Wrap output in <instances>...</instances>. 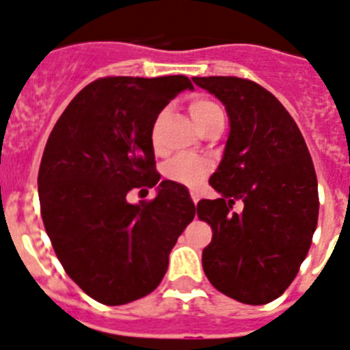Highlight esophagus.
<instances>
[{"label": "esophagus", "mask_w": 350, "mask_h": 350, "mask_svg": "<svg viewBox=\"0 0 350 350\" xmlns=\"http://www.w3.org/2000/svg\"><path fill=\"white\" fill-rule=\"evenodd\" d=\"M190 196H192L193 204H198V202H199V193L196 192V190H190Z\"/></svg>", "instance_id": "1"}]
</instances>
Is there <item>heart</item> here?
Returning a JSON list of instances; mask_svg holds the SVG:
<instances>
[{
  "label": "heart",
  "mask_w": 350,
  "mask_h": 350,
  "mask_svg": "<svg viewBox=\"0 0 350 350\" xmlns=\"http://www.w3.org/2000/svg\"><path fill=\"white\" fill-rule=\"evenodd\" d=\"M189 111L190 116H192L193 122L198 124L199 130H202L204 126H208L213 120L224 119V111L222 108L217 105L213 99L210 98H202V96H198V98H193L189 105ZM161 113L160 117L154 122V128H152V142L157 144V128L160 124ZM210 170V165H208L204 160H199V158H190V157H180L176 158V160L169 161L163 169L165 176L169 180L178 181V183H187V185H193L198 183L201 180L202 176H206V172Z\"/></svg>",
  "instance_id": "obj_1"
}]
</instances>
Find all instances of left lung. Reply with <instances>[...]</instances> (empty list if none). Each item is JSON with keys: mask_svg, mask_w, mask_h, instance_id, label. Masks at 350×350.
Wrapping results in <instances>:
<instances>
[{"mask_svg": "<svg viewBox=\"0 0 350 350\" xmlns=\"http://www.w3.org/2000/svg\"><path fill=\"white\" fill-rule=\"evenodd\" d=\"M192 80L230 117L224 154L210 178L220 198L198 202V217L213 231L202 269L228 297L267 304L288 288L310 251L319 219L315 167L295 120L269 90L234 76Z\"/></svg>", "mask_w": 350, "mask_h": 350, "instance_id": "obj_1", "label": "left lung"}]
</instances>
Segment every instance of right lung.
Listing matches in <instances>:
<instances>
[{
	"label": "right lung",
	"mask_w": 350,
	"mask_h": 350,
	"mask_svg": "<svg viewBox=\"0 0 350 350\" xmlns=\"http://www.w3.org/2000/svg\"><path fill=\"white\" fill-rule=\"evenodd\" d=\"M187 89L193 85L181 75L96 80L46 142L37 180L44 228L67 275L101 304L120 306L157 288L196 217L189 190L160 181L152 149L158 113ZM152 186V202L125 199L131 188Z\"/></svg>",
	"instance_id": "obj_1"
}]
</instances>
